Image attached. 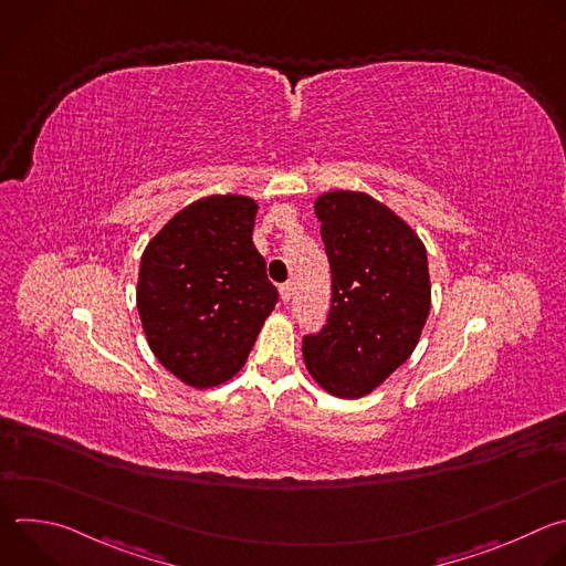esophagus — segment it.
Returning a JSON list of instances; mask_svg holds the SVG:
<instances>
[{
	"label": "esophagus",
	"mask_w": 566,
	"mask_h": 566,
	"mask_svg": "<svg viewBox=\"0 0 566 566\" xmlns=\"http://www.w3.org/2000/svg\"><path fill=\"white\" fill-rule=\"evenodd\" d=\"M291 295H293V284H291V282L282 284V286H280V297H282V302H289Z\"/></svg>",
	"instance_id": "1"
}]
</instances>
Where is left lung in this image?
I'll use <instances>...</instances> for the list:
<instances>
[{"label": "left lung", "mask_w": 566, "mask_h": 566, "mask_svg": "<svg viewBox=\"0 0 566 566\" xmlns=\"http://www.w3.org/2000/svg\"><path fill=\"white\" fill-rule=\"evenodd\" d=\"M332 266L327 325L302 340L315 382L338 398L376 389L415 352L430 313V271L419 234L365 192L315 199Z\"/></svg>", "instance_id": "left-lung-1"}]
</instances>
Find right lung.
I'll return each mask as SVG.
<instances>
[{
  "instance_id": "right-lung-1",
  "label": "right lung",
  "mask_w": 566,
  "mask_h": 566,
  "mask_svg": "<svg viewBox=\"0 0 566 566\" xmlns=\"http://www.w3.org/2000/svg\"><path fill=\"white\" fill-rule=\"evenodd\" d=\"M258 203L212 195L177 212L140 258L136 306L149 349L186 385L208 389L244 367L277 302L253 244Z\"/></svg>"
}]
</instances>
